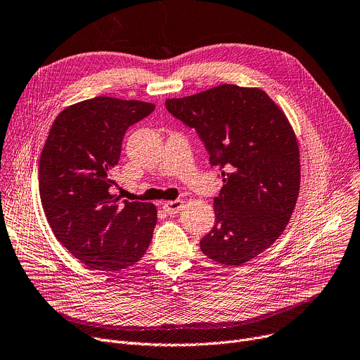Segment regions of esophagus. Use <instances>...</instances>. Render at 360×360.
I'll use <instances>...</instances> for the list:
<instances>
[{
	"instance_id": "34e87169",
	"label": "esophagus",
	"mask_w": 360,
	"mask_h": 360,
	"mask_svg": "<svg viewBox=\"0 0 360 360\" xmlns=\"http://www.w3.org/2000/svg\"><path fill=\"white\" fill-rule=\"evenodd\" d=\"M184 208V201L181 200H175V201H167L163 204V210L167 214H176Z\"/></svg>"
}]
</instances>
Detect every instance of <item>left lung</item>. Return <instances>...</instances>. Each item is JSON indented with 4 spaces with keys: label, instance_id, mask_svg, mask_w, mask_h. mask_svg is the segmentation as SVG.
Listing matches in <instances>:
<instances>
[{
    "label": "left lung",
    "instance_id": "left-lung-1",
    "mask_svg": "<svg viewBox=\"0 0 360 360\" xmlns=\"http://www.w3.org/2000/svg\"><path fill=\"white\" fill-rule=\"evenodd\" d=\"M167 111L195 129L221 171L215 224L200 248L210 259L240 266L282 234L300 193V149L285 112L259 88L223 84L184 98Z\"/></svg>",
    "mask_w": 360,
    "mask_h": 360
}]
</instances>
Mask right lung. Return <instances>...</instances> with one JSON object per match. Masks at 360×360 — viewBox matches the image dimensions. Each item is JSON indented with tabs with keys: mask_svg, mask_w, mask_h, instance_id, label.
<instances>
[{
	"mask_svg": "<svg viewBox=\"0 0 360 360\" xmlns=\"http://www.w3.org/2000/svg\"><path fill=\"white\" fill-rule=\"evenodd\" d=\"M150 103L95 97L69 105L52 124L39 162L40 200L55 237L91 269L118 272L146 253L158 220L150 202L118 204L111 188L126 130Z\"/></svg>",
	"mask_w": 360,
	"mask_h": 360,
	"instance_id": "add662e5",
	"label": "right lung"
}]
</instances>
